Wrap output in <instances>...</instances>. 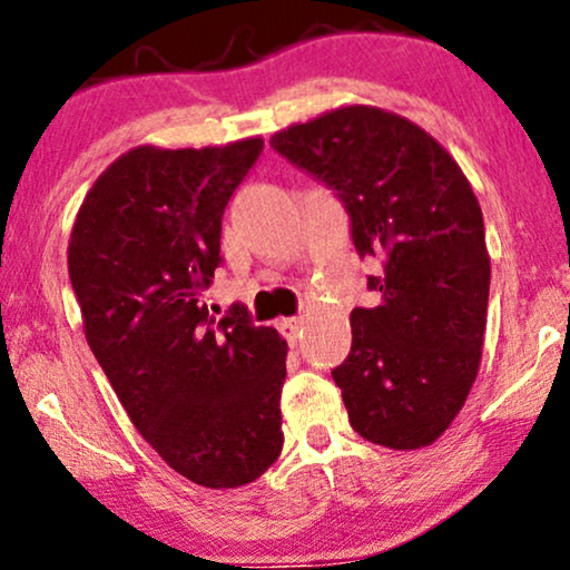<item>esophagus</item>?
Wrapping results in <instances>:
<instances>
[{
  "mask_svg": "<svg viewBox=\"0 0 570 570\" xmlns=\"http://www.w3.org/2000/svg\"><path fill=\"white\" fill-rule=\"evenodd\" d=\"M299 328H302V321H299V317H286V321H281V323H278L281 336H284L286 341H289L292 346L297 344V338H299Z\"/></svg>",
  "mask_w": 570,
  "mask_h": 570,
  "instance_id": "esophagus-1",
  "label": "esophagus"
}]
</instances>
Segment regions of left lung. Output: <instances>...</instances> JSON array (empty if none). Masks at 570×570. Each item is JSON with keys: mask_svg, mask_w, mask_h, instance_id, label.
I'll return each instance as SVG.
<instances>
[{"mask_svg": "<svg viewBox=\"0 0 570 570\" xmlns=\"http://www.w3.org/2000/svg\"><path fill=\"white\" fill-rule=\"evenodd\" d=\"M344 203L360 257L383 263L354 307L352 352L333 370L370 443L414 451L449 430L480 370L490 297L482 208L449 150L375 106H341L271 138Z\"/></svg>", "mask_w": 570, "mask_h": 570, "instance_id": "obj_1", "label": "left lung"}]
</instances>
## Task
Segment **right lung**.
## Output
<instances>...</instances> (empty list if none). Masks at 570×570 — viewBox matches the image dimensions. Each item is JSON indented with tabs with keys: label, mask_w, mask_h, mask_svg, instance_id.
<instances>
[{
	"label": "right lung",
	"mask_w": 570,
	"mask_h": 570,
	"mask_svg": "<svg viewBox=\"0 0 570 570\" xmlns=\"http://www.w3.org/2000/svg\"><path fill=\"white\" fill-rule=\"evenodd\" d=\"M261 154V138L127 150L90 187L67 247L88 346L125 412L174 472L214 490L255 482L284 445L286 341L242 305L214 317L200 299L226 203Z\"/></svg>",
	"instance_id": "right-lung-1"
}]
</instances>
